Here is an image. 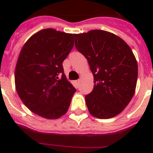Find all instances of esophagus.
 Listing matches in <instances>:
<instances>
[{"label": "esophagus", "instance_id": "obj_1", "mask_svg": "<svg viewBox=\"0 0 153 153\" xmlns=\"http://www.w3.org/2000/svg\"><path fill=\"white\" fill-rule=\"evenodd\" d=\"M80 82H81L80 79H78V80L76 81V84H77V85H79V83H80Z\"/></svg>", "mask_w": 153, "mask_h": 153}]
</instances>
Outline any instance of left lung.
<instances>
[{"mask_svg":"<svg viewBox=\"0 0 153 153\" xmlns=\"http://www.w3.org/2000/svg\"><path fill=\"white\" fill-rule=\"evenodd\" d=\"M74 38L93 75V90L85 97L89 112L98 119L116 117L136 91L138 65L132 50L120 36L102 30L74 34Z\"/></svg>","mask_w":153,"mask_h":153,"instance_id":"8db88e82","label":"left lung"}]
</instances>
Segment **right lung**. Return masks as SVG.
Wrapping results in <instances>:
<instances>
[{
  "mask_svg": "<svg viewBox=\"0 0 153 153\" xmlns=\"http://www.w3.org/2000/svg\"><path fill=\"white\" fill-rule=\"evenodd\" d=\"M74 44V34L47 28L23 46L15 67V87L35 114L56 120L68 111L76 89L67 80L62 63Z\"/></svg>",
  "mask_w": 153,
  "mask_h": 153,
  "instance_id": "add662e5",
  "label": "right lung"
}]
</instances>
